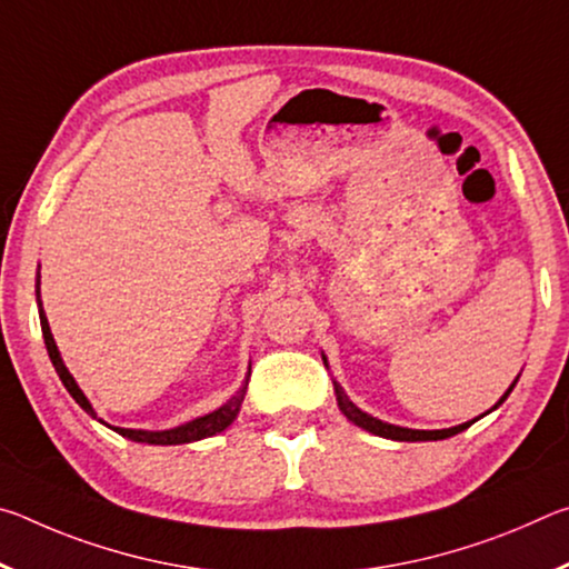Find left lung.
Returning a JSON list of instances; mask_svg holds the SVG:
<instances>
[{"label":"left lung","instance_id":"left-lung-1","mask_svg":"<svg viewBox=\"0 0 569 569\" xmlns=\"http://www.w3.org/2000/svg\"><path fill=\"white\" fill-rule=\"evenodd\" d=\"M323 363H326V356H323ZM326 366H329V363H326ZM515 383H517V379H515ZM515 383H512V387L507 389L505 397L495 403V409H497L499 403H502V401L509 397V391L515 389ZM333 389H336V401H339V409L343 411V417L349 419V421H353L356 427H361V429H366V431H371V435L383 437V439H393V441H437V439L455 437V435H459V431L469 429L471 423L477 421V419H471V421L459 423V427H451V429H435V431L397 427V423H387V421H381V419H377V417H371V413L361 411V409L356 407V403H353L349 397H346V391H343L336 381H333Z\"/></svg>","mask_w":569,"mask_h":569}]
</instances>
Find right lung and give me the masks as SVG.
I'll return each instance as SVG.
<instances>
[{
    "label": "right lung",
    "instance_id": "1",
    "mask_svg": "<svg viewBox=\"0 0 569 569\" xmlns=\"http://www.w3.org/2000/svg\"><path fill=\"white\" fill-rule=\"evenodd\" d=\"M37 306H40V323H42V336H44V346H47V353H50V361L54 366V371L60 373V379L64 383V389L70 391V397L80 403V407L90 413L92 419H98V413H94L92 403L84 397L82 389L77 387V381L72 379V373L67 371V366L62 361L60 351H57V343L52 339V331H50V323H47V316L42 311V301H40V273H37ZM246 387L248 381L243 383V389H240L236 397H230L223 407L206 413V417H198L188 423H180L176 429H166V431H146V429H122V427H112L118 431L120 437H128L132 441H142V445H190V441H198V439H206V437H213L218 431L228 429L230 423L236 421L238 411H240V403H243L246 397ZM100 423H104L102 419H98ZM110 427V423H108Z\"/></svg>",
    "mask_w": 569,
    "mask_h": 569
}]
</instances>
